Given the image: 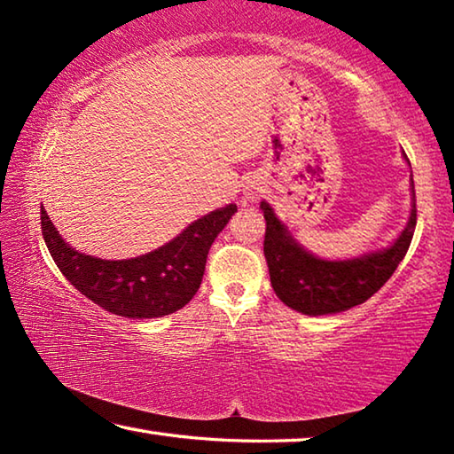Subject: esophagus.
<instances>
[{
  "mask_svg": "<svg viewBox=\"0 0 454 454\" xmlns=\"http://www.w3.org/2000/svg\"><path fill=\"white\" fill-rule=\"evenodd\" d=\"M244 194H246V198H254L256 194H258V188H254V186H248L244 190Z\"/></svg>",
  "mask_w": 454,
  "mask_h": 454,
  "instance_id": "34e87169",
  "label": "esophagus"
}]
</instances>
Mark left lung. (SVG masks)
Wrapping results in <instances>:
<instances>
[{
  "mask_svg": "<svg viewBox=\"0 0 454 454\" xmlns=\"http://www.w3.org/2000/svg\"><path fill=\"white\" fill-rule=\"evenodd\" d=\"M406 164L411 166L406 153ZM266 236L264 256L270 272V282L280 301L292 310L325 317L366 302L379 292L409 250L414 226H417V200L411 170V214L401 234L387 248L371 250L344 260H328L312 254L296 240L290 228L276 216L270 204L262 200Z\"/></svg>",
  "mask_w": 454,
  "mask_h": 454,
  "instance_id": "1",
  "label": "left lung"
}]
</instances>
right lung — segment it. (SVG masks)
Wrapping results in <instances>:
<instances>
[{
	"mask_svg": "<svg viewBox=\"0 0 454 454\" xmlns=\"http://www.w3.org/2000/svg\"><path fill=\"white\" fill-rule=\"evenodd\" d=\"M236 210V204L222 206L160 248L126 260H104L72 248L45 208L42 232L59 272L91 302L124 318H160L180 310L196 294L210 246Z\"/></svg>",
	"mask_w": 454,
	"mask_h": 454,
	"instance_id": "add662e5",
	"label": "right lung"
}]
</instances>
